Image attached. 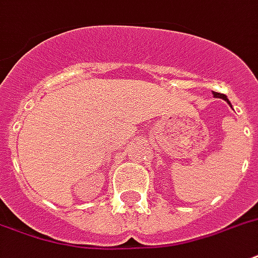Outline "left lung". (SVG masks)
<instances>
[{
  "mask_svg": "<svg viewBox=\"0 0 258 258\" xmlns=\"http://www.w3.org/2000/svg\"><path fill=\"white\" fill-rule=\"evenodd\" d=\"M213 95H215L216 98H221V100L227 101V102H228V105H230V106H231V102H230V101H228V98H227V95L220 94V93H213Z\"/></svg>",
  "mask_w": 258,
  "mask_h": 258,
  "instance_id": "left-lung-1",
  "label": "left lung"
}]
</instances>
